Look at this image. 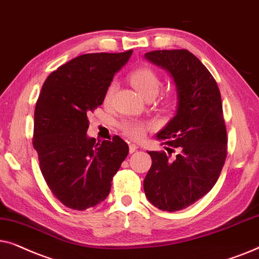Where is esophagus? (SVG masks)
<instances>
[{
	"label": "esophagus",
	"instance_id": "34e87169",
	"mask_svg": "<svg viewBox=\"0 0 259 259\" xmlns=\"http://www.w3.org/2000/svg\"><path fill=\"white\" fill-rule=\"evenodd\" d=\"M139 149V147H137V144H134V143H130L129 144V153L133 154L135 153V151Z\"/></svg>",
	"mask_w": 259,
	"mask_h": 259
}]
</instances>
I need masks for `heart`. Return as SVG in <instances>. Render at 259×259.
Here are the masks:
<instances>
[{
  "mask_svg": "<svg viewBox=\"0 0 259 259\" xmlns=\"http://www.w3.org/2000/svg\"><path fill=\"white\" fill-rule=\"evenodd\" d=\"M130 81L143 97H148L150 95H157L161 84L157 73L149 66H141L134 70L130 73ZM115 90L116 82H111L108 90H106L105 102H109L112 98ZM119 126L124 135L133 140L139 141L143 139L150 127H153V123L140 119H124Z\"/></svg>",
  "mask_w": 259,
  "mask_h": 259,
  "instance_id": "1",
  "label": "heart"
}]
</instances>
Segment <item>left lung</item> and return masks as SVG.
<instances>
[{
  "label": "left lung",
  "mask_w": 259,
  "mask_h": 259,
  "mask_svg": "<svg viewBox=\"0 0 259 259\" xmlns=\"http://www.w3.org/2000/svg\"><path fill=\"white\" fill-rule=\"evenodd\" d=\"M144 58L169 73L178 96L175 116L156 135L170 147L169 155L148 151L153 163L144 193L158 209L180 211L207 194L223 169L227 135L222 97L209 71L187 50L153 51ZM173 147L178 154L170 158Z\"/></svg>",
  "instance_id": "obj_1"
}]
</instances>
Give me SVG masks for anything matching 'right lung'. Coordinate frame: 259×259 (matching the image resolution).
I'll return each mask as SVG.
<instances>
[{"label": "right lung", "instance_id": "right-lung-1", "mask_svg": "<svg viewBox=\"0 0 259 259\" xmlns=\"http://www.w3.org/2000/svg\"><path fill=\"white\" fill-rule=\"evenodd\" d=\"M132 54H82L52 72L41 89L34 149L48 187L68 208L84 211L104 201L129 153L119 136L96 142L86 133L89 112L102 105L113 75Z\"/></svg>", "mask_w": 259, "mask_h": 259}]
</instances>
